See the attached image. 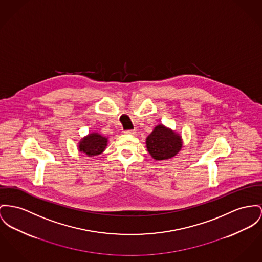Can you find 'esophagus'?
<instances>
[{"mask_svg": "<svg viewBox=\"0 0 262 262\" xmlns=\"http://www.w3.org/2000/svg\"><path fill=\"white\" fill-rule=\"evenodd\" d=\"M124 133L128 134V135H135L136 131L135 130H126V131H124Z\"/></svg>", "mask_w": 262, "mask_h": 262, "instance_id": "34e87169", "label": "esophagus"}]
</instances>
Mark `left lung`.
<instances>
[{"label":"left lung","instance_id":"1","mask_svg":"<svg viewBox=\"0 0 262 262\" xmlns=\"http://www.w3.org/2000/svg\"><path fill=\"white\" fill-rule=\"evenodd\" d=\"M147 150L155 160H168L176 156L183 146L182 137L160 124L146 139Z\"/></svg>","mask_w":262,"mask_h":262}]
</instances>
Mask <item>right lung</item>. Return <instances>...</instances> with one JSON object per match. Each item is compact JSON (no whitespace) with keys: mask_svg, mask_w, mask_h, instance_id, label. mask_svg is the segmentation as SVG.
I'll return each instance as SVG.
<instances>
[{"mask_svg":"<svg viewBox=\"0 0 262 262\" xmlns=\"http://www.w3.org/2000/svg\"><path fill=\"white\" fill-rule=\"evenodd\" d=\"M108 140L102 135L93 132L88 134L78 143V150L81 153H85L88 156H97L101 154L107 146Z\"/></svg>","mask_w":262,"mask_h":262,"instance_id":"right-lung-1","label":"right lung"}]
</instances>
